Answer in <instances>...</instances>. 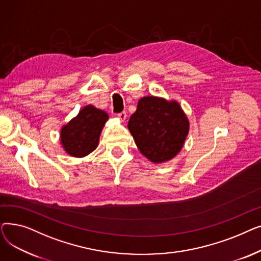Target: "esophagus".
<instances>
[{"label":"esophagus","mask_w":261,"mask_h":261,"mask_svg":"<svg viewBox=\"0 0 261 261\" xmlns=\"http://www.w3.org/2000/svg\"><path fill=\"white\" fill-rule=\"evenodd\" d=\"M117 117H118L121 121H125L126 118H127V113H126L125 111H122V112H120V113L117 114Z\"/></svg>","instance_id":"esophagus-1"}]
</instances>
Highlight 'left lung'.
I'll list each match as a JSON object with an SVG mask.
<instances>
[{
	"instance_id": "1",
	"label": "left lung",
	"mask_w": 261,
	"mask_h": 261,
	"mask_svg": "<svg viewBox=\"0 0 261 261\" xmlns=\"http://www.w3.org/2000/svg\"><path fill=\"white\" fill-rule=\"evenodd\" d=\"M128 129L141 153L159 164L170 161L181 151L189 121L177 101L146 96L139 100Z\"/></svg>"
}]
</instances>
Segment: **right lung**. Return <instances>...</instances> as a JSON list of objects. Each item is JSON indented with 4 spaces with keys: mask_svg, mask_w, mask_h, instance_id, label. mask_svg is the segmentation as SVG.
<instances>
[{
    "mask_svg": "<svg viewBox=\"0 0 261 261\" xmlns=\"http://www.w3.org/2000/svg\"><path fill=\"white\" fill-rule=\"evenodd\" d=\"M108 114L92 105L81 109L78 115L61 128L60 142L63 149L74 158H84L97 148L99 136Z\"/></svg>",
    "mask_w": 261,
    "mask_h": 261,
    "instance_id": "obj_1",
    "label": "right lung"
}]
</instances>
